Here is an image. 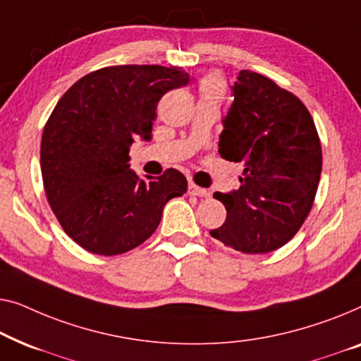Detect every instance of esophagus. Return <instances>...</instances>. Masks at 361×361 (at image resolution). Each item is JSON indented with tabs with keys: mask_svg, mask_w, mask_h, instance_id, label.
I'll return each mask as SVG.
<instances>
[{
	"mask_svg": "<svg viewBox=\"0 0 361 361\" xmlns=\"http://www.w3.org/2000/svg\"><path fill=\"white\" fill-rule=\"evenodd\" d=\"M188 192H190L191 196H200V197H209L211 192L204 190V188H200L196 186L195 183H190V188H188Z\"/></svg>",
	"mask_w": 361,
	"mask_h": 361,
	"instance_id": "1",
	"label": "esophagus"
}]
</instances>
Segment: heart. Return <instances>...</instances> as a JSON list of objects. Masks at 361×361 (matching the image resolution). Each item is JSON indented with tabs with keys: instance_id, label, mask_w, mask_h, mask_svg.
<instances>
[{
	"instance_id": "b5f03b06",
	"label": "heart",
	"mask_w": 361,
	"mask_h": 361,
	"mask_svg": "<svg viewBox=\"0 0 361 361\" xmlns=\"http://www.w3.org/2000/svg\"><path fill=\"white\" fill-rule=\"evenodd\" d=\"M226 85L217 73H209L200 81V93L201 98H214L219 99L224 96Z\"/></svg>"
}]
</instances>
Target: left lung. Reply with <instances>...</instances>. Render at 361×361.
I'll use <instances>...</instances> for the list:
<instances>
[{"mask_svg": "<svg viewBox=\"0 0 361 361\" xmlns=\"http://www.w3.org/2000/svg\"><path fill=\"white\" fill-rule=\"evenodd\" d=\"M219 140L222 159L243 164L237 191L214 192L226 222L209 233L243 253H268L296 235L314 204L322 149L302 101L260 73L242 70Z\"/></svg>", "mask_w": 361, "mask_h": 361, "instance_id": "obj_1", "label": "left lung"}]
</instances>
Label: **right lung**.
I'll return each mask as SVG.
<instances>
[{
  "mask_svg": "<svg viewBox=\"0 0 361 361\" xmlns=\"http://www.w3.org/2000/svg\"><path fill=\"white\" fill-rule=\"evenodd\" d=\"M190 83L180 67L116 65L85 75L59 99L44 128L40 170L45 196L68 237L96 255H119L144 243L164 206L188 181L169 169L139 178L129 150L150 140L157 104Z\"/></svg>",
  "mask_w": 361,
  "mask_h": 361,
  "instance_id": "obj_1",
  "label": "right lung"
}]
</instances>
